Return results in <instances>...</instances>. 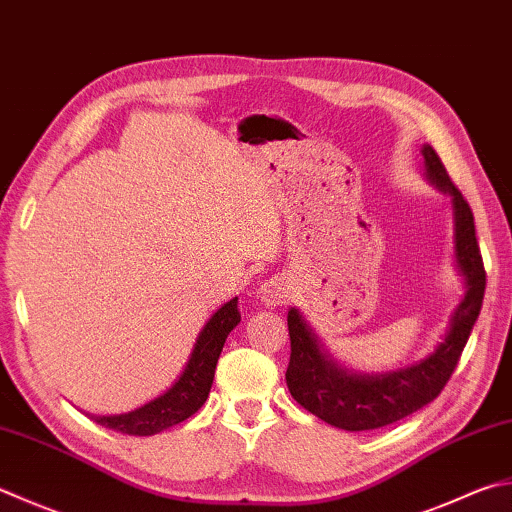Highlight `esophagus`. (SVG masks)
<instances>
[{
	"instance_id": "1",
	"label": "esophagus",
	"mask_w": 512,
	"mask_h": 512,
	"mask_svg": "<svg viewBox=\"0 0 512 512\" xmlns=\"http://www.w3.org/2000/svg\"><path fill=\"white\" fill-rule=\"evenodd\" d=\"M258 294H260V301H263L267 307H278L289 298V287H287L283 278L274 276V278H269V281L260 285Z\"/></svg>"
}]
</instances>
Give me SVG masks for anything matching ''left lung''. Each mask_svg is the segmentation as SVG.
I'll use <instances>...</instances> for the list:
<instances>
[{
	"label": "left lung",
	"instance_id": "left-lung-1",
	"mask_svg": "<svg viewBox=\"0 0 512 512\" xmlns=\"http://www.w3.org/2000/svg\"><path fill=\"white\" fill-rule=\"evenodd\" d=\"M428 178L448 191L455 202L457 260L466 274L468 292L452 314L450 332L426 361L408 370L381 376L347 374L323 354L314 334L307 330L296 310L287 314L289 365L285 372L287 388L301 406L330 426L343 430H374L390 426L408 414L435 401L443 385L455 372L468 336L475 327L486 292V269L475 236V216L459 187L450 180L446 167L432 147H423Z\"/></svg>",
	"mask_w": 512,
	"mask_h": 512
}]
</instances>
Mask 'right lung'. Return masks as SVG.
<instances>
[{
	"mask_svg": "<svg viewBox=\"0 0 512 512\" xmlns=\"http://www.w3.org/2000/svg\"><path fill=\"white\" fill-rule=\"evenodd\" d=\"M240 323L238 298H231L220 310L209 318L205 330L200 332L194 345V352L189 356L185 372L180 374L173 388H169L162 397L149 401L127 414L118 417H91L100 426L122 432V435L151 437L158 432L167 430L176 423L189 419L196 414L209 397L211 383H214V372L218 356L223 352L227 334Z\"/></svg>",
	"mask_w": 512,
	"mask_h": 512,
	"instance_id": "1",
	"label": "right lung"
}]
</instances>
